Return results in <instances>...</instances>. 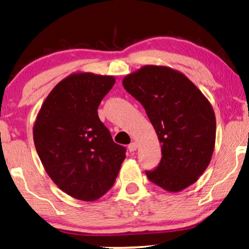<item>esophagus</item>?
Here are the masks:
<instances>
[{
    "instance_id": "1",
    "label": "esophagus",
    "mask_w": 249,
    "mask_h": 249,
    "mask_svg": "<svg viewBox=\"0 0 249 249\" xmlns=\"http://www.w3.org/2000/svg\"><path fill=\"white\" fill-rule=\"evenodd\" d=\"M136 148H137V144L135 143V142H133V143H131L128 145V150H129V152H134V151H136Z\"/></svg>"
}]
</instances>
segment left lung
<instances>
[{
	"label": "left lung",
	"mask_w": 249,
	"mask_h": 249,
	"mask_svg": "<svg viewBox=\"0 0 249 249\" xmlns=\"http://www.w3.org/2000/svg\"><path fill=\"white\" fill-rule=\"evenodd\" d=\"M142 104L161 143L162 159L148 180L170 192L195 183L205 172L216 142V116L199 88L182 72L148 65L123 79Z\"/></svg>",
	"instance_id": "left-lung-1"
}]
</instances>
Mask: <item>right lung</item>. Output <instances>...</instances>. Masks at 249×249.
<instances>
[{"instance_id": "right-lung-1", "label": "right lung", "mask_w": 249, "mask_h": 249, "mask_svg": "<svg viewBox=\"0 0 249 249\" xmlns=\"http://www.w3.org/2000/svg\"><path fill=\"white\" fill-rule=\"evenodd\" d=\"M115 77L75 72L47 96L33 125L36 150L48 176L72 198L95 201L113 187L125 147L113 141L98 106Z\"/></svg>"}]
</instances>
